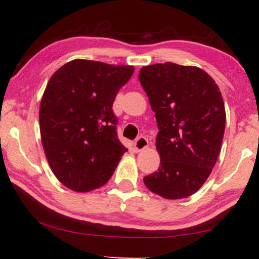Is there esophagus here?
<instances>
[{
  "label": "esophagus",
  "mask_w": 259,
  "mask_h": 259,
  "mask_svg": "<svg viewBox=\"0 0 259 259\" xmlns=\"http://www.w3.org/2000/svg\"><path fill=\"white\" fill-rule=\"evenodd\" d=\"M147 147H148V140L145 137H139L136 141H134V148H136L137 152L143 151Z\"/></svg>",
  "instance_id": "1"
}]
</instances>
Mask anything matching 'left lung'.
<instances>
[{
  "mask_svg": "<svg viewBox=\"0 0 259 259\" xmlns=\"http://www.w3.org/2000/svg\"><path fill=\"white\" fill-rule=\"evenodd\" d=\"M139 80L155 113L160 155L147 189L165 199H182L206 182L222 150L225 106L214 80L196 66L165 62L145 66Z\"/></svg>",
  "mask_w": 259,
  "mask_h": 259,
  "instance_id": "1",
  "label": "left lung"
}]
</instances>
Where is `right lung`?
<instances>
[{
	"instance_id": "obj_1",
	"label": "right lung",
	"mask_w": 259,
	"mask_h": 259,
	"mask_svg": "<svg viewBox=\"0 0 259 259\" xmlns=\"http://www.w3.org/2000/svg\"><path fill=\"white\" fill-rule=\"evenodd\" d=\"M133 73V66L76 59L49 79L38 113L41 141L53 173L68 189L104 186L127 151L112 106Z\"/></svg>"
}]
</instances>
